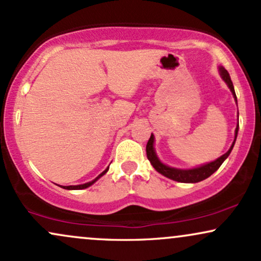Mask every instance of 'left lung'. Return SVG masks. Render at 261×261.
Listing matches in <instances>:
<instances>
[{"label":"left lung","mask_w":261,"mask_h":261,"mask_svg":"<svg viewBox=\"0 0 261 261\" xmlns=\"http://www.w3.org/2000/svg\"><path fill=\"white\" fill-rule=\"evenodd\" d=\"M220 74L222 77L224 82L227 83V86L229 87L230 92H232L233 97L237 101V97H236V92H234V87H233L232 81H230L229 73L227 72V70L224 67L221 66L220 67ZM238 128H239V124H237L236 127V136H234V141H233L232 146L228 151L226 152L223 155H221L220 158H217L216 161L214 162H210L207 164H203L201 167H197V168H193V169H178V168H172V167L166 166L163 164L162 162L158 160L157 154L154 152V147H153V142H154V137L153 135H151L149 137L147 146H146V153H147V158L148 161L151 162V164L153 166V168L157 170L158 173H161L162 175L167 176V178L172 179V180L175 181H180V182H199L201 180H205L206 178H208L210 175L214 174L216 170L220 168L221 164L223 163L224 160L228 157L230 151H232L233 146H234L236 139H237V135H238Z\"/></svg>","instance_id":"8db88e82"}]
</instances>
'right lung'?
<instances>
[{
	"mask_svg": "<svg viewBox=\"0 0 261 261\" xmlns=\"http://www.w3.org/2000/svg\"><path fill=\"white\" fill-rule=\"evenodd\" d=\"M108 169H109V167H108V168L104 170L103 173H101V174H99L97 176V178L94 179V180H92V181H89V182H86V184H81V185H70V187H64V189H68V190H81V189H86V188H88V187H91V185L93 184V182H95L98 180V179L100 178L101 175H104L106 174V173L108 172Z\"/></svg>",
	"mask_w": 261,
	"mask_h": 261,
	"instance_id": "add662e5",
	"label": "right lung"
}]
</instances>
